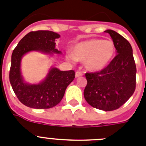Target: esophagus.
I'll return each mask as SVG.
<instances>
[{
    "label": "esophagus",
    "instance_id": "obj_1",
    "mask_svg": "<svg viewBox=\"0 0 146 146\" xmlns=\"http://www.w3.org/2000/svg\"><path fill=\"white\" fill-rule=\"evenodd\" d=\"M76 78H78L79 76H82V72H79V71H76Z\"/></svg>",
    "mask_w": 146,
    "mask_h": 146
}]
</instances>
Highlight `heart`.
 Returning <instances> with one entry per match:
<instances>
[{
	"label": "heart",
	"mask_w": 146,
	"mask_h": 146,
	"mask_svg": "<svg viewBox=\"0 0 146 146\" xmlns=\"http://www.w3.org/2000/svg\"><path fill=\"white\" fill-rule=\"evenodd\" d=\"M116 49L113 41L92 38L78 43L73 47L70 61L84 62L88 70L96 72L105 69L114 57Z\"/></svg>",
	"instance_id": "b5f03b06"
}]
</instances>
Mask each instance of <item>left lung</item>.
I'll list each match as a JSON object with an SVG mask.
<instances>
[{
    "mask_svg": "<svg viewBox=\"0 0 146 146\" xmlns=\"http://www.w3.org/2000/svg\"><path fill=\"white\" fill-rule=\"evenodd\" d=\"M105 32L111 35L117 56L105 69L85 74L88 84L84 96L92 107L111 111L121 107L133 95L137 68L130 43L113 30Z\"/></svg>",
    "mask_w": 146,
    "mask_h": 146,
    "instance_id": "left-lung-1",
    "label": "left lung"
}]
</instances>
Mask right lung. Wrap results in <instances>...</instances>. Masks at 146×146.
Wrapping results in <instances>:
<instances>
[{
	"mask_svg": "<svg viewBox=\"0 0 146 146\" xmlns=\"http://www.w3.org/2000/svg\"><path fill=\"white\" fill-rule=\"evenodd\" d=\"M58 33L48 30L30 32L19 41L12 54L9 82L19 101L29 108H51L62 101L66 88L75 78L73 70L62 71L51 67L47 75L38 84L26 82L21 70L22 58L32 51L52 56L61 54L56 48Z\"/></svg>",
	"mask_w": 146,
	"mask_h": 146,
	"instance_id": "1",
	"label": "right lung"
}]
</instances>
